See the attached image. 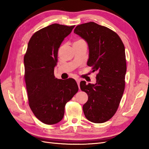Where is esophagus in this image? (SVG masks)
Returning a JSON list of instances; mask_svg holds the SVG:
<instances>
[{"label":"esophagus","mask_w":149,"mask_h":149,"mask_svg":"<svg viewBox=\"0 0 149 149\" xmlns=\"http://www.w3.org/2000/svg\"><path fill=\"white\" fill-rule=\"evenodd\" d=\"M75 81H76L77 83L78 84V86H79V83H80V82H81V79L76 78V79H75Z\"/></svg>","instance_id":"obj_1"}]
</instances>
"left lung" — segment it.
Instances as JSON below:
<instances>
[{
  "instance_id": "obj_1",
  "label": "left lung",
  "mask_w": 149,
  "mask_h": 149,
  "mask_svg": "<svg viewBox=\"0 0 149 149\" xmlns=\"http://www.w3.org/2000/svg\"><path fill=\"white\" fill-rule=\"evenodd\" d=\"M74 33L86 41L89 47L88 66L97 72V83H80L88 99L83 105L86 118L104 123L116 113L125 89L127 70L125 47L115 31L90 22L76 26Z\"/></svg>"
}]
</instances>
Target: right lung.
I'll return each instance as SVG.
<instances>
[{"label": "right lung", "instance_id": "1", "mask_svg": "<svg viewBox=\"0 0 149 149\" xmlns=\"http://www.w3.org/2000/svg\"><path fill=\"white\" fill-rule=\"evenodd\" d=\"M74 27L53 24L36 31L24 55V80L29 105L36 118L45 124L61 121L66 104L79 90L74 79H58L54 74L58 49Z\"/></svg>", "mask_w": 149, "mask_h": 149}]
</instances>
